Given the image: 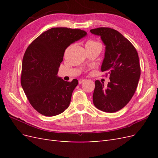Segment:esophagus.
<instances>
[{"instance_id":"1","label":"esophagus","mask_w":158,"mask_h":158,"mask_svg":"<svg viewBox=\"0 0 158 158\" xmlns=\"http://www.w3.org/2000/svg\"><path fill=\"white\" fill-rule=\"evenodd\" d=\"M85 81V80L84 79H80L79 80H78V83L80 84H82Z\"/></svg>"}]
</instances>
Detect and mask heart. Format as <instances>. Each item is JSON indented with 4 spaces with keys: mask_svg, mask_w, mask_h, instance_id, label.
<instances>
[{
    "mask_svg": "<svg viewBox=\"0 0 158 158\" xmlns=\"http://www.w3.org/2000/svg\"><path fill=\"white\" fill-rule=\"evenodd\" d=\"M86 45H101L98 41H94V40H89L87 42Z\"/></svg>",
    "mask_w": 158,
    "mask_h": 158,
    "instance_id": "b5f03b06",
    "label": "heart"
}]
</instances>
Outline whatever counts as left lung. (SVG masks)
I'll return each mask as SVG.
<instances>
[{
	"label": "left lung",
	"mask_w": 158,
	"mask_h": 158,
	"mask_svg": "<svg viewBox=\"0 0 158 158\" xmlns=\"http://www.w3.org/2000/svg\"><path fill=\"white\" fill-rule=\"evenodd\" d=\"M101 37L106 45L101 70L109 74L107 87L99 80L95 82L93 102L104 112L119 111L130 102L140 77V66L135 47L115 30L98 27L91 30Z\"/></svg>",
	"instance_id": "8db88e82"
}]
</instances>
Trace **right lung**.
Listing matches in <instances>:
<instances>
[{
    "label": "right lung",
    "instance_id": "1",
    "mask_svg": "<svg viewBox=\"0 0 158 158\" xmlns=\"http://www.w3.org/2000/svg\"><path fill=\"white\" fill-rule=\"evenodd\" d=\"M86 35L84 30L53 27L41 33L26 49L21 85L32 107L41 114L55 116L69 107L78 81L66 82L57 74L66 49Z\"/></svg>",
    "mask_w": 158,
    "mask_h": 158
}]
</instances>
